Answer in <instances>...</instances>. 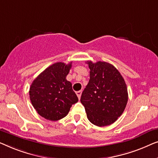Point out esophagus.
I'll return each instance as SVG.
<instances>
[{
    "instance_id": "obj_1",
    "label": "esophagus",
    "mask_w": 158,
    "mask_h": 158,
    "mask_svg": "<svg viewBox=\"0 0 158 158\" xmlns=\"http://www.w3.org/2000/svg\"><path fill=\"white\" fill-rule=\"evenodd\" d=\"M76 94L77 95V97H78L79 99H80V97H81V91H78V92H76Z\"/></svg>"
}]
</instances>
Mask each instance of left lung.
Wrapping results in <instances>:
<instances>
[{"label":"left lung","mask_w":158,"mask_h":158,"mask_svg":"<svg viewBox=\"0 0 158 158\" xmlns=\"http://www.w3.org/2000/svg\"><path fill=\"white\" fill-rule=\"evenodd\" d=\"M87 64L90 79L80 101L93 124L110 125L121 116L126 107L128 93L125 81L112 64L91 61Z\"/></svg>","instance_id":"1"}]
</instances>
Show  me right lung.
Returning <instances> with one entry per match:
<instances>
[{
    "label": "right lung",
    "instance_id": "obj_1",
    "mask_svg": "<svg viewBox=\"0 0 158 158\" xmlns=\"http://www.w3.org/2000/svg\"><path fill=\"white\" fill-rule=\"evenodd\" d=\"M72 63L57 62L41 72L31 85L30 100L38 114L48 120L56 121L66 117L78 97L66 77Z\"/></svg>",
    "mask_w": 158,
    "mask_h": 158
}]
</instances>
